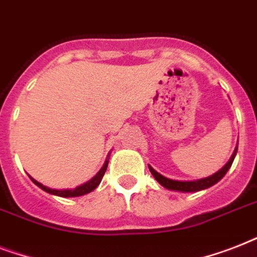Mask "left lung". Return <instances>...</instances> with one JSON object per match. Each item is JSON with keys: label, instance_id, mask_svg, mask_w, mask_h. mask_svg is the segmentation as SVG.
Instances as JSON below:
<instances>
[{"label": "left lung", "instance_id": "left-lung-1", "mask_svg": "<svg viewBox=\"0 0 257 257\" xmlns=\"http://www.w3.org/2000/svg\"><path fill=\"white\" fill-rule=\"evenodd\" d=\"M236 152H237V148L235 149V152L231 156L229 161L227 164L224 165L223 168L217 171L216 173H213L209 177H205V179H200V180H193V181H179V180H171L165 176L160 175L159 172H156L152 167H149V171L153 175V177L159 181V183L163 185L167 189H171V191H179V192H197V191H203V189H207V188L215 185L216 183H219L220 180L223 179L224 175L227 173L228 169L231 168L232 163L235 160Z\"/></svg>", "mask_w": 257, "mask_h": 257}]
</instances>
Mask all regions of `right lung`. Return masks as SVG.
<instances>
[{
	"mask_svg": "<svg viewBox=\"0 0 257 257\" xmlns=\"http://www.w3.org/2000/svg\"><path fill=\"white\" fill-rule=\"evenodd\" d=\"M108 163H109L108 160L105 161V164L102 165V168L100 169V172H98V173H97L92 180H89V181H86L85 184H82V185L74 188V189H52V188L45 187V185H42L41 183H38V181H36L34 179H32L30 176L29 177L30 180L37 185V187H40L42 191L48 192V193H50V195L60 196V197H77V196L86 195V193L92 192L93 189H96V188L98 187V184H100L101 180H102V176L105 175V171H106V168H108Z\"/></svg>",
	"mask_w": 257,
	"mask_h": 257,
	"instance_id": "right-lung-1",
	"label": "right lung"
}]
</instances>
